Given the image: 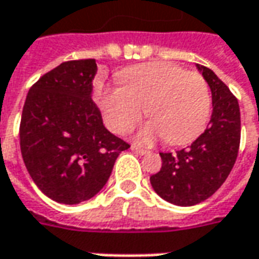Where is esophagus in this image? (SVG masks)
Segmentation results:
<instances>
[{
  "label": "esophagus",
  "instance_id": "obj_1",
  "mask_svg": "<svg viewBox=\"0 0 259 259\" xmlns=\"http://www.w3.org/2000/svg\"><path fill=\"white\" fill-rule=\"evenodd\" d=\"M131 151L135 153H138V155H141V156H144V155H148V151H145V149H140V148L137 147H131Z\"/></svg>",
  "mask_w": 259,
  "mask_h": 259
}]
</instances>
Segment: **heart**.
<instances>
[{
  "label": "heart",
  "instance_id": "heart-1",
  "mask_svg": "<svg viewBox=\"0 0 259 259\" xmlns=\"http://www.w3.org/2000/svg\"><path fill=\"white\" fill-rule=\"evenodd\" d=\"M119 78L124 84L107 87L101 97L103 117L114 133L130 131L145 108L151 119L135 135L141 145H152L160 138L182 145L207 125L211 96L199 73L152 62L122 70Z\"/></svg>",
  "mask_w": 259,
  "mask_h": 259
}]
</instances>
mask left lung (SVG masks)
<instances>
[{
	"mask_svg": "<svg viewBox=\"0 0 259 259\" xmlns=\"http://www.w3.org/2000/svg\"><path fill=\"white\" fill-rule=\"evenodd\" d=\"M211 92L210 125L192 145L176 153L160 152L162 167L151 176L153 190L176 206H194L208 199L234 166L240 135V107L213 70L196 65Z\"/></svg>",
	"mask_w": 259,
	"mask_h": 259,
	"instance_id": "8db88e82",
	"label": "left lung"
}]
</instances>
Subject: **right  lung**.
<instances>
[{
  "label": "right lung",
  "mask_w": 259,
  "mask_h": 259,
  "mask_svg": "<svg viewBox=\"0 0 259 259\" xmlns=\"http://www.w3.org/2000/svg\"><path fill=\"white\" fill-rule=\"evenodd\" d=\"M96 73L94 59L59 65L32 85L22 110L25 166L48 197L63 204L94 197L130 148L103 124L93 101Z\"/></svg>",
  "instance_id": "obj_1"
}]
</instances>
